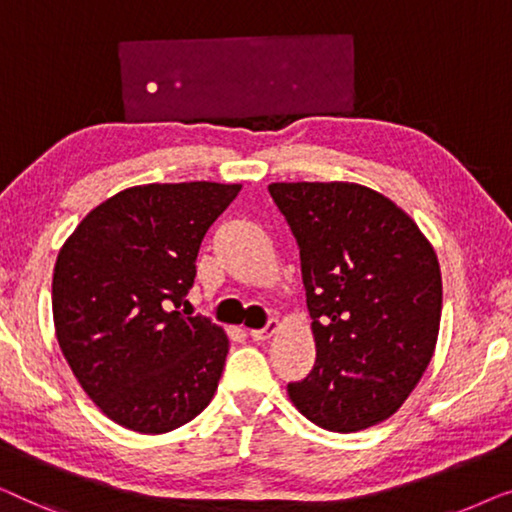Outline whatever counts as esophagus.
Segmentation results:
<instances>
[{"label":"esophagus","mask_w":512,"mask_h":512,"mask_svg":"<svg viewBox=\"0 0 512 512\" xmlns=\"http://www.w3.org/2000/svg\"><path fill=\"white\" fill-rule=\"evenodd\" d=\"M278 329H280V322L269 320V322H266L264 329H250V336H253V341H269V338L276 334Z\"/></svg>","instance_id":"1"}]
</instances>
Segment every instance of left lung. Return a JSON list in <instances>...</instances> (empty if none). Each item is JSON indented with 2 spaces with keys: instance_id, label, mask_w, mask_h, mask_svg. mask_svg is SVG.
Wrapping results in <instances>:
<instances>
[{
  "instance_id": "8db88e82",
  "label": "left lung",
  "mask_w": 512,
  "mask_h": 512,
  "mask_svg": "<svg viewBox=\"0 0 512 512\" xmlns=\"http://www.w3.org/2000/svg\"><path fill=\"white\" fill-rule=\"evenodd\" d=\"M301 255L315 366L287 385L313 424L350 434L397 413L434 355L443 283L413 218L357 183H271Z\"/></svg>"
}]
</instances>
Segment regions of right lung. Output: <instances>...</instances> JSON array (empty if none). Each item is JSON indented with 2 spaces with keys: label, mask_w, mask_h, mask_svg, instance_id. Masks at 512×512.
Instances as JSON below:
<instances>
[{
  "label": "right lung",
  "mask_w": 512,
  "mask_h": 512,
  "mask_svg": "<svg viewBox=\"0 0 512 512\" xmlns=\"http://www.w3.org/2000/svg\"><path fill=\"white\" fill-rule=\"evenodd\" d=\"M241 185L127 187L85 215L53 273L62 355L85 394L120 427L167 434L211 403L225 329L174 311L197 276L208 227Z\"/></svg>",
  "instance_id": "1"
}]
</instances>
